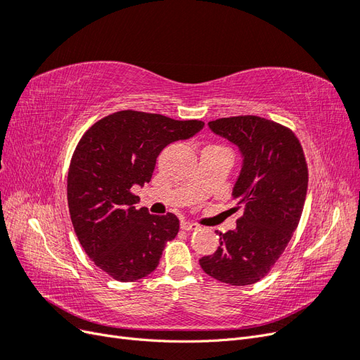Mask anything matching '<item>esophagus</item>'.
I'll use <instances>...</instances> for the list:
<instances>
[{"mask_svg": "<svg viewBox=\"0 0 360 360\" xmlns=\"http://www.w3.org/2000/svg\"><path fill=\"white\" fill-rule=\"evenodd\" d=\"M180 226L183 228V230H186V231H191V230H197V228H198V225H197V224L189 222V221H181Z\"/></svg>", "mask_w": 360, "mask_h": 360, "instance_id": "obj_1", "label": "esophagus"}]
</instances>
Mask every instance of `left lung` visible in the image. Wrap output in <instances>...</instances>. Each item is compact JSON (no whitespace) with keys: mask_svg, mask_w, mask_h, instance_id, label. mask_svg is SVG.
<instances>
[{"mask_svg":"<svg viewBox=\"0 0 360 360\" xmlns=\"http://www.w3.org/2000/svg\"><path fill=\"white\" fill-rule=\"evenodd\" d=\"M209 129L240 151L231 195L245 212L234 230L216 231L219 246L200 266L225 284L250 285L274 267L296 231L308 191L307 160L296 135L266 118H219Z\"/></svg>","mask_w":360,"mask_h":360,"instance_id":"8db88e82","label":"left lung"}]
</instances>
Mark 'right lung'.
Masks as SVG:
<instances>
[{
  "label": "right lung",
  "mask_w": 360,
  "mask_h": 360,
  "mask_svg": "<svg viewBox=\"0 0 360 360\" xmlns=\"http://www.w3.org/2000/svg\"><path fill=\"white\" fill-rule=\"evenodd\" d=\"M204 127L198 120L120 111L94 123L76 147L68 176V202L78 240L97 267L122 282L153 271L179 233L176 214H150L132 193L153 176L160 151Z\"/></svg>",
  "instance_id": "obj_1"
}]
</instances>
